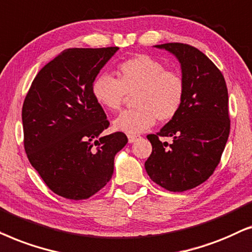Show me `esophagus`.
<instances>
[{"label":"esophagus","instance_id":"obj_1","mask_svg":"<svg viewBox=\"0 0 252 252\" xmlns=\"http://www.w3.org/2000/svg\"><path fill=\"white\" fill-rule=\"evenodd\" d=\"M138 137H139V136H137V135H128L129 143H133V142H135V140L138 139Z\"/></svg>","mask_w":252,"mask_h":252}]
</instances>
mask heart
<instances>
[{
  "label": "heart",
  "instance_id": "obj_1",
  "mask_svg": "<svg viewBox=\"0 0 252 252\" xmlns=\"http://www.w3.org/2000/svg\"><path fill=\"white\" fill-rule=\"evenodd\" d=\"M96 101L110 112L121 109L128 96L136 108L114 121L115 129L129 135L143 132L156 123L168 122L179 114L186 95V83L175 70L146 54L126 60L117 66V78L100 75L93 80Z\"/></svg>",
  "mask_w": 252,
  "mask_h": 252
}]
</instances>
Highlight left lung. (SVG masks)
<instances>
[{"mask_svg":"<svg viewBox=\"0 0 252 252\" xmlns=\"http://www.w3.org/2000/svg\"><path fill=\"white\" fill-rule=\"evenodd\" d=\"M179 59L186 95L177 115L157 133L147 135L152 153L145 161L151 180L173 192L205 182L219 165L230 130L226 80L196 47L181 42L157 45ZM172 136L169 144L159 138Z\"/></svg>","mask_w":252,"mask_h":252,"instance_id":"obj_1","label":"left lung"}]
</instances>
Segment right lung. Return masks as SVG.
<instances>
[{"instance_id": "right-lung-1", "label": "right lung", "mask_w": 252, "mask_h": 252, "mask_svg": "<svg viewBox=\"0 0 252 252\" xmlns=\"http://www.w3.org/2000/svg\"><path fill=\"white\" fill-rule=\"evenodd\" d=\"M119 47L70 48L33 79L22 109L24 149L53 192L87 199L109 182L114 157L128 143L123 132L100 137L109 126L92 93L100 70Z\"/></svg>"}]
</instances>
